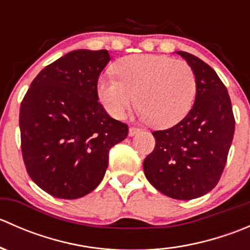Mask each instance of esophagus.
Returning a JSON list of instances; mask_svg holds the SVG:
<instances>
[{"mask_svg": "<svg viewBox=\"0 0 250 250\" xmlns=\"http://www.w3.org/2000/svg\"><path fill=\"white\" fill-rule=\"evenodd\" d=\"M139 132H140V128H138V127H130L129 128V135H130V137L138 134Z\"/></svg>", "mask_w": 250, "mask_h": 250, "instance_id": "obj_1", "label": "esophagus"}]
</instances>
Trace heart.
I'll return each instance as SVG.
<instances>
[{
	"instance_id": "b5f03b06",
	"label": "heart",
	"mask_w": 250,
	"mask_h": 250,
	"mask_svg": "<svg viewBox=\"0 0 250 250\" xmlns=\"http://www.w3.org/2000/svg\"><path fill=\"white\" fill-rule=\"evenodd\" d=\"M116 77H100L98 99L106 112L122 120L135 104L139 115L158 128L180 122L192 107L197 82L184 60L161 54H135L118 60Z\"/></svg>"
}]
</instances>
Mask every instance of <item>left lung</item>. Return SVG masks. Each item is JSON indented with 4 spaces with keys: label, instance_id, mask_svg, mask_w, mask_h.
Returning <instances> with one entry per match:
<instances>
[{
    "label": "left lung",
    "instance_id": "8db88e82",
    "mask_svg": "<svg viewBox=\"0 0 250 250\" xmlns=\"http://www.w3.org/2000/svg\"><path fill=\"white\" fill-rule=\"evenodd\" d=\"M192 67L197 82L195 104L185 118L155 130L156 145L144 160L151 185L175 200H192L220 180L234 134L230 95L216 72L200 58L176 52Z\"/></svg>",
    "mask_w": 250,
    "mask_h": 250
}]
</instances>
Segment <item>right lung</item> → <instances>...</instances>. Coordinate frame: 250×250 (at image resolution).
Listing matches in <instances>:
<instances>
[{"instance_id": "right-lung-1", "label": "right lung", "mask_w": 250, "mask_h": 250, "mask_svg": "<svg viewBox=\"0 0 250 250\" xmlns=\"http://www.w3.org/2000/svg\"><path fill=\"white\" fill-rule=\"evenodd\" d=\"M106 49H77L47 65L20 105L21 153L30 178L57 198L92 192L109 165L110 148L125 140L128 125L98 102Z\"/></svg>"}]
</instances>
